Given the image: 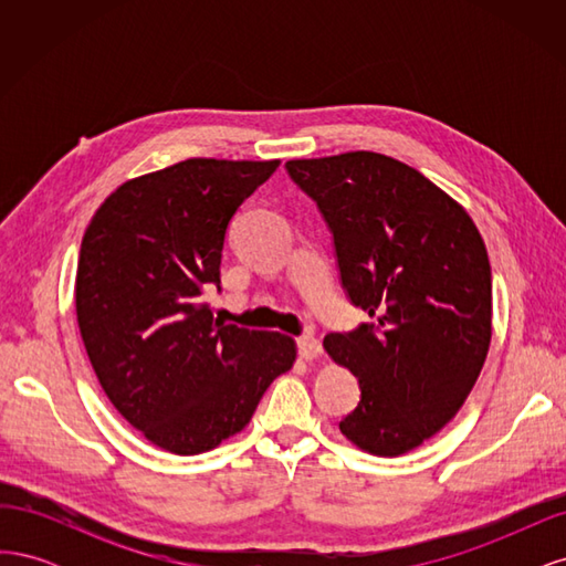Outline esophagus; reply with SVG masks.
<instances>
[{"mask_svg": "<svg viewBox=\"0 0 566 566\" xmlns=\"http://www.w3.org/2000/svg\"><path fill=\"white\" fill-rule=\"evenodd\" d=\"M297 349L304 358H318L321 356V342L312 335H302V337H297Z\"/></svg>", "mask_w": 566, "mask_h": 566, "instance_id": "34e87169", "label": "esophagus"}]
</instances>
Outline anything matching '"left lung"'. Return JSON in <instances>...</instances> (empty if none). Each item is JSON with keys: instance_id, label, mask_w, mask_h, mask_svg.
<instances>
[{"instance_id": "left-lung-1", "label": "left lung", "mask_w": 566, "mask_h": 566, "mask_svg": "<svg viewBox=\"0 0 566 566\" xmlns=\"http://www.w3.org/2000/svg\"><path fill=\"white\" fill-rule=\"evenodd\" d=\"M333 233L339 281L370 316L325 335L361 401L339 422L358 449L394 458L447 424L491 342V264L474 221L418 169L370 150L285 163Z\"/></svg>"}]
</instances>
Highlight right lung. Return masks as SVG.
I'll return each instance as SVG.
<instances>
[{
    "mask_svg": "<svg viewBox=\"0 0 566 566\" xmlns=\"http://www.w3.org/2000/svg\"><path fill=\"white\" fill-rule=\"evenodd\" d=\"M281 160L191 158L125 181L82 238L75 310L106 397L150 443L205 453L250 422L293 368L295 339L221 323L217 285L235 210Z\"/></svg>",
    "mask_w": 566,
    "mask_h": 566,
    "instance_id": "right-lung-1",
    "label": "right lung"
}]
</instances>
